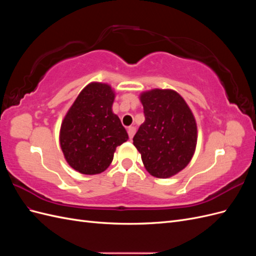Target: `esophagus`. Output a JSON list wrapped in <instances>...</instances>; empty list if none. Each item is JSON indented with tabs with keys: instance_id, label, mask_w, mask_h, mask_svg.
<instances>
[{
	"instance_id": "obj_1",
	"label": "esophagus",
	"mask_w": 256,
	"mask_h": 256,
	"mask_svg": "<svg viewBox=\"0 0 256 256\" xmlns=\"http://www.w3.org/2000/svg\"><path fill=\"white\" fill-rule=\"evenodd\" d=\"M136 134V128L134 127H129L128 128V134H129V138H132Z\"/></svg>"
}]
</instances>
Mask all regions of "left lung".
<instances>
[{
	"label": "left lung",
	"instance_id": "8db88e82",
	"mask_svg": "<svg viewBox=\"0 0 256 256\" xmlns=\"http://www.w3.org/2000/svg\"><path fill=\"white\" fill-rule=\"evenodd\" d=\"M140 99L145 122L134 136V145L150 175L171 177L187 166L194 154V116L184 98L172 90L144 92Z\"/></svg>",
	"mask_w": 256,
	"mask_h": 256
}]
</instances>
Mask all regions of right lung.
<instances>
[{
	"label": "right lung",
	"mask_w": 256,
	"mask_h": 256,
	"mask_svg": "<svg viewBox=\"0 0 256 256\" xmlns=\"http://www.w3.org/2000/svg\"><path fill=\"white\" fill-rule=\"evenodd\" d=\"M114 90L106 83L85 86L62 122L60 144L66 161L86 175L104 172L116 147L128 140L118 115L112 112Z\"/></svg>",
	"instance_id": "1"
}]
</instances>
